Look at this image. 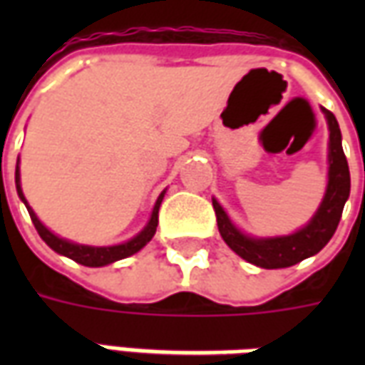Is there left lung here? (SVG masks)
<instances>
[{
    "instance_id": "1",
    "label": "left lung",
    "mask_w": 365,
    "mask_h": 365,
    "mask_svg": "<svg viewBox=\"0 0 365 365\" xmlns=\"http://www.w3.org/2000/svg\"><path fill=\"white\" fill-rule=\"evenodd\" d=\"M322 113L329 125V182L321 205L307 225L282 237H252L238 229L221 203L213 197L217 225L222 240L242 260L250 262L258 268H289L297 262L311 258L329 245L340 222L346 199L350 197V170L342 150V135L336 117L324 107Z\"/></svg>"
}]
</instances>
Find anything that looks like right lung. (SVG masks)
<instances>
[{"instance_id":"right-lung-1","label":"right lung","mask_w":365,"mask_h":365,"mask_svg":"<svg viewBox=\"0 0 365 365\" xmlns=\"http://www.w3.org/2000/svg\"><path fill=\"white\" fill-rule=\"evenodd\" d=\"M15 187H17V195L27 207L29 215H31V221L35 225L36 232L41 235L46 245L51 246L52 250L60 256H66L70 260L78 262L82 266H88V268H101V266H109L113 262L123 260V258H128L136 254L140 248L148 245L152 240V237L156 235V227H158V211L160 205H162V199L166 195V190L162 191L154 203V209H152L150 219L144 225V229L130 238V240H125L120 245L113 246H90V245H78V242H72L68 238H62L58 235H54L51 229H46L41 219L36 217V213L33 211V207L29 205V201L25 199V193L21 190V172H19V160H17V168H15Z\"/></svg>"}]
</instances>
